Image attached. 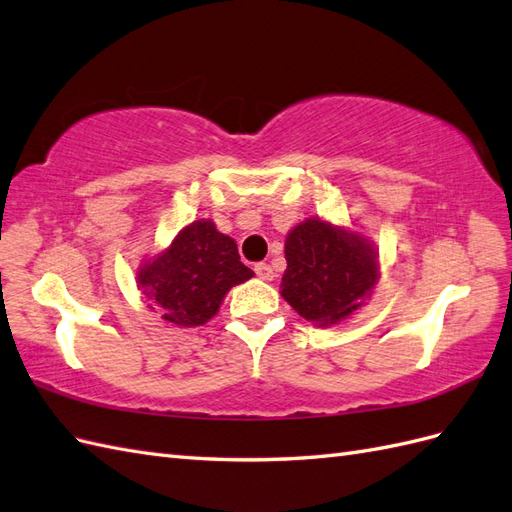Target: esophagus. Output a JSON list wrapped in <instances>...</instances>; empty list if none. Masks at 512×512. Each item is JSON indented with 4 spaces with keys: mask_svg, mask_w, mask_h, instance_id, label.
Returning a JSON list of instances; mask_svg holds the SVG:
<instances>
[{
    "mask_svg": "<svg viewBox=\"0 0 512 512\" xmlns=\"http://www.w3.org/2000/svg\"><path fill=\"white\" fill-rule=\"evenodd\" d=\"M254 271H256V275L260 277V280H265V282H271L273 277H275L273 269L267 265V262H258V265H254Z\"/></svg>",
    "mask_w": 512,
    "mask_h": 512,
    "instance_id": "34e87169",
    "label": "esophagus"
}]
</instances>
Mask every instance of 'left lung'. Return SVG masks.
<instances>
[{
    "label": "left lung",
    "mask_w": 512,
    "mask_h": 512,
    "mask_svg": "<svg viewBox=\"0 0 512 512\" xmlns=\"http://www.w3.org/2000/svg\"><path fill=\"white\" fill-rule=\"evenodd\" d=\"M282 297L316 327H337L365 307L380 280L376 245L342 224L307 218L284 243Z\"/></svg>",
    "instance_id": "obj_1"
}]
</instances>
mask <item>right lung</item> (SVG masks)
Instances as JSON below:
<instances>
[{
  "instance_id": "1",
  "label": "right lung",
  "mask_w": 512,
  "mask_h": 512,
  "mask_svg": "<svg viewBox=\"0 0 512 512\" xmlns=\"http://www.w3.org/2000/svg\"><path fill=\"white\" fill-rule=\"evenodd\" d=\"M235 239L215 228L213 220L183 226L168 247L141 262L136 286L149 309L173 327H203L218 314L232 286L252 280Z\"/></svg>"
}]
</instances>
